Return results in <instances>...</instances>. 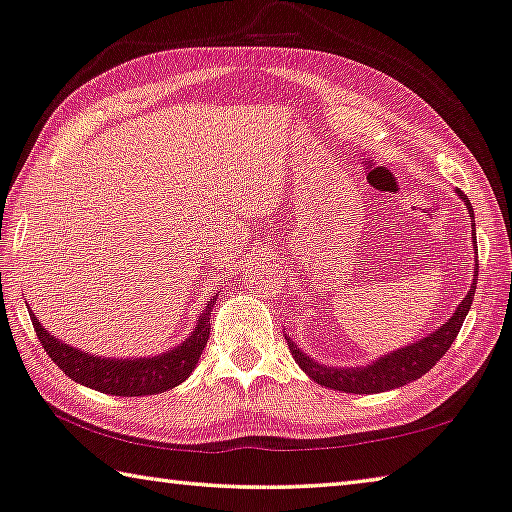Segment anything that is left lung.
I'll return each mask as SVG.
<instances>
[{
  "label": "left lung",
  "mask_w": 512,
  "mask_h": 512,
  "mask_svg": "<svg viewBox=\"0 0 512 512\" xmlns=\"http://www.w3.org/2000/svg\"><path fill=\"white\" fill-rule=\"evenodd\" d=\"M458 196L463 198L470 216H474L472 205L465 198V194L458 192ZM474 275H479V264H474ZM474 289H476V282H472L470 291H467V296L463 298L461 305L456 307L452 318H449L445 325H440L436 332L422 336V339L404 345V348L381 354L379 359L366 363V366H357V368L325 366V363H318L316 359H311L309 354L302 352L298 345L293 343L291 336H287V345L298 366L305 370V375H309L320 386L332 388V391L357 393V395L391 391V388H400L413 379H420L424 372H429L440 359L445 357V352L452 348L454 339L458 336V332H461V325L467 316V311L472 307Z\"/></svg>",
  "instance_id": "left-lung-1"
}]
</instances>
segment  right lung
<instances>
[{
  "instance_id": "right-lung-1",
  "label": "right lung",
  "mask_w": 512,
  "mask_h": 512,
  "mask_svg": "<svg viewBox=\"0 0 512 512\" xmlns=\"http://www.w3.org/2000/svg\"><path fill=\"white\" fill-rule=\"evenodd\" d=\"M214 302L216 296H212L210 302H207L203 314L196 320L194 332L189 334L183 343H178L176 348H171L167 352L155 354V357L137 359L99 357V354L72 348L69 343L56 339L54 334H49L33 311H29V316L42 348H45L51 361H54L69 379L108 395L140 397L169 391V388H176L192 375V370L196 368L203 348L207 345V339H210V311L214 307Z\"/></svg>"
}]
</instances>
